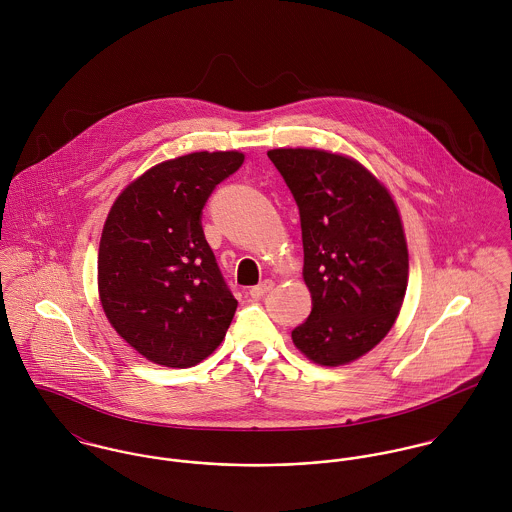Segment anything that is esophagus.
Returning <instances> with one entry per match:
<instances>
[{"mask_svg": "<svg viewBox=\"0 0 512 512\" xmlns=\"http://www.w3.org/2000/svg\"><path fill=\"white\" fill-rule=\"evenodd\" d=\"M272 288H274V280H264V282H260L258 286L250 288V297H254V299H258V297H264V295L270 292Z\"/></svg>", "mask_w": 512, "mask_h": 512, "instance_id": "esophagus-1", "label": "esophagus"}]
</instances>
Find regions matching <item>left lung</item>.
<instances>
[{
  "label": "left lung",
  "instance_id": "left-lung-1",
  "mask_svg": "<svg viewBox=\"0 0 512 512\" xmlns=\"http://www.w3.org/2000/svg\"><path fill=\"white\" fill-rule=\"evenodd\" d=\"M268 157L299 207L303 282L311 313L292 331L295 349L319 366H343L392 329L408 288L400 211L357 159L315 147H278Z\"/></svg>",
  "mask_w": 512,
  "mask_h": 512
}]
</instances>
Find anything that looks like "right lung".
I'll list each match as a JSON object with an SVG mask.
<instances>
[{
    "instance_id": "1",
    "label": "right lung",
    "mask_w": 512,
    "mask_h": 512,
    "mask_svg": "<svg viewBox=\"0 0 512 512\" xmlns=\"http://www.w3.org/2000/svg\"><path fill=\"white\" fill-rule=\"evenodd\" d=\"M244 153L193 151L149 167L114 201L98 248V297L144 359L189 368L215 353L238 301L205 240L201 211Z\"/></svg>"
}]
</instances>
